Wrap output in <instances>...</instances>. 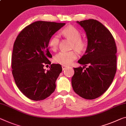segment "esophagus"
Masks as SVG:
<instances>
[{
	"label": "esophagus",
	"mask_w": 126,
	"mask_h": 126,
	"mask_svg": "<svg viewBox=\"0 0 126 126\" xmlns=\"http://www.w3.org/2000/svg\"><path fill=\"white\" fill-rule=\"evenodd\" d=\"M67 67H67V66H65V65H63V66H62V68H63V70H65L66 69Z\"/></svg>",
	"instance_id": "1"
}]
</instances>
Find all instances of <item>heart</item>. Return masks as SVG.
Here are the masks:
<instances>
[{"label": "heart", "instance_id": "b5f03b06", "mask_svg": "<svg viewBox=\"0 0 126 126\" xmlns=\"http://www.w3.org/2000/svg\"><path fill=\"white\" fill-rule=\"evenodd\" d=\"M63 36L69 38L73 41L72 48L79 52L84 51L87 47V43L85 40L81 39V34L79 31L74 27L68 26L65 28L61 32ZM60 37L55 35L49 40V46L52 51H55L59 47ZM77 58V53L74 51L70 52L61 51L55 55L54 61L61 65H67L70 64Z\"/></svg>", "mask_w": 126, "mask_h": 126}]
</instances>
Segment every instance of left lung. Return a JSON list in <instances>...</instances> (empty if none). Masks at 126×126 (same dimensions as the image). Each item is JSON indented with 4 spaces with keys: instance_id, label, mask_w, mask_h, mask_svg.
I'll return each mask as SVG.
<instances>
[{
    "instance_id": "8db88e82",
    "label": "left lung",
    "mask_w": 126,
    "mask_h": 126,
    "mask_svg": "<svg viewBox=\"0 0 126 126\" xmlns=\"http://www.w3.org/2000/svg\"><path fill=\"white\" fill-rule=\"evenodd\" d=\"M77 22L84 29L88 44L78 61L84 66L74 68L71 84L79 96L92 100L104 94L113 82L117 71V47L111 32L99 21L90 19Z\"/></svg>"
}]
</instances>
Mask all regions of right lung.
<instances>
[{
  "mask_svg": "<svg viewBox=\"0 0 126 126\" xmlns=\"http://www.w3.org/2000/svg\"><path fill=\"white\" fill-rule=\"evenodd\" d=\"M65 23L39 21L28 25L17 36L12 56V69L15 83L27 97L40 101L55 91L56 80L62 71L60 64H51L48 49L52 36ZM45 64H51L45 71Z\"/></svg>",
  "mask_w": 126,
  "mask_h": 126,
  "instance_id": "right-lung-1",
  "label": "right lung"
}]
</instances>
